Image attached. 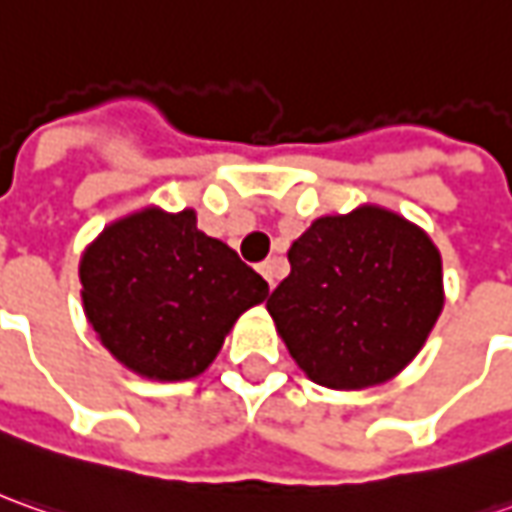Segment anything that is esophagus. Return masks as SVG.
<instances>
[{"label": "esophagus", "instance_id": "esophagus-1", "mask_svg": "<svg viewBox=\"0 0 512 512\" xmlns=\"http://www.w3.org/2000/svg\"><path fill=\"white\" fill-rule=\"evenodd\" d=\"M260 274L266 277V283L274 286V280H277V260H266V263H260Z\"/></svg>", "mask_w": 512, "mask_h": 512}]
</instances>
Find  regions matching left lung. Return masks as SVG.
Masks as SVG:
<instances>
[{
	"instance_id": "1",
	"label": "left lung",
	"mask_w": 512,
	"mask_h": 512,
	"mask_svg": "<svg viewBox=\"0 0 512 512\" xmlns=\"http://www.w3.org/2000/svg\"><path fill=\"white\" fill-rule=\"evenodd\" d=\"M289 277L266 309L294 362L328 388L399 374L442 311V257L394 212L320 218L291 243Z\"/></svg>"
}]
</instances>
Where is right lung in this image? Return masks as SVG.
Instances as JSON below:
<instances>
[{"instance_id":"obj_1","label":"right lung","mask_w":512,"mask_h":512,"mask_svg":"<svg viewBox=\"0 0 512 512\" xmlns=\"http://www.w3.org/2000/svg\"><path fill=\"white\" fill-rule=\"evenodd\" d=\"M81 300L115 360L150 379L198 377L269 283L238 252L198 229L195 212L144 209L84 252Z\"/></svg>"}]
</instances>
